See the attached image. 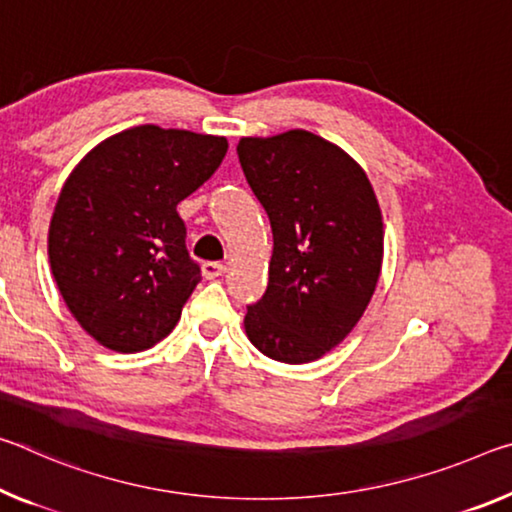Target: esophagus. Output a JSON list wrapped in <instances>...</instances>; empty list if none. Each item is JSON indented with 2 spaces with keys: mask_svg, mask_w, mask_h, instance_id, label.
Listing matches in <instances>:
<instances>
[{
  "mask_svg": "<svg viewBox=\"0 0 512 512\" xmlns=\"http://www.w3.org/2000/svg\"><path fill=\"white\" fill-rule=\"evenodd\" d=\"M225 271H227V266L221 264V262H205V264H202V275H205L207 280L221 278V275H225Z\"/></svg>",
  "mask_w": 512,
  "mask_h": 512,
  "instance_id": "1",
  "label": "esophagus"
}]
</instances>
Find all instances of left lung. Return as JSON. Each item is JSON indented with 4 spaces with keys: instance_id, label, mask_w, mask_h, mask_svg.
Masks as SVG:
<instances>
[{
    "instance_id": "left-lung-1",
    "label": "left lung",
    "mask_w": 512,
    "mask_h": 512,
    "mask_svg": "<svg viewBox=\"0 0 512 512\" xmlns=\"http://www.w3.org/2000/svg\"><path fill=\"white\" fill-rule=\"evenodd\" d=\"M269 214V287L248 305L246 335L266 358L305 364L355 328L383 266V216L364 170L305 129L237 145Z\"/></svg>"
}]
</instances>
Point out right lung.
I'll return each mask as SVG.
<instances>
[{"instance_id":"1","label":"right lung","mask_w":512,"mask_h":512,"mask_svg":"<svg viewBox=\"0 0 512 512\" xmlns=\"http://www.w3.org/2000/svg\"><path fill=\"white\" fill-rule=\"evenodd\" d=\"M223 136L141 125L86 154L56 200L47 253L95 342L139 353L168 337L200 282L177 205L216 173Z\"/></svg>"}]
</instances>
